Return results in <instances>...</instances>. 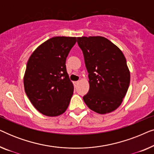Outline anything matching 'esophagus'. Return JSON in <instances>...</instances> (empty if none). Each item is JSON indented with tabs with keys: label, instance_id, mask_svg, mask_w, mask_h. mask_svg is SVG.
Instances as JSON below:
<instances>
[{
	"label": "esophagus",
	"instance_id": "1",
	"mask_svg": "<svg viewBox=\"0 0 154 154\" xmlns=\"http://www.w3.org/2000/svg\"><path fill=\"white\" fill-rule=\"evenodd\" d=\"M73 83H74V85H75V86H76L79 83V81H75V82H73Z\"/></svg>",
	"mask_w": 154,
	"mask_h": 154
}]
</instances>
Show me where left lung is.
<instances>
[{"instance_id": "left-lung-1", "label": "left lung", "mask_w": 154, "mask_h": 154, "mask_svg": "<svg viewBox=\"0 0 154 154\" xmlns=\"http://www.w3.org/2000/svg\"><path fill=\"white\" fill-rule=\"evenodd\" d=\"M89 78L90 89L83 97L94 112L106 114L119 108L129 88L130 73L123 52L102 36L78 37Z\"/></svg>"}]
</instances>
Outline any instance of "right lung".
Listing matches in <instances>:
<instances>
[{"label":"right lung","mask_w":154,"mask_h":154,"mask_svg":"<svg viewBox=\"0 0 154 154\" xmlns=\"http://www.w3.org/2000/svg\"><path fill=\"white\" fill-rule=\"evenodd\" d=\"M76 41L75 37L51 38L40 45L27 62L24 90L42 114L58 116L68 108L74 88L65 64Z\"/></svg>","instance_id":"1"}]
</instances>
